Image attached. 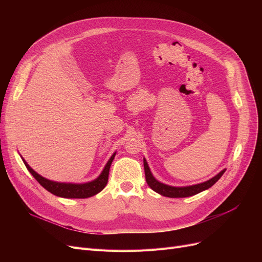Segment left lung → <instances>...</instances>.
Listing matches in <instances>:
<instances>
[{
	"mask_svg": "<svg viewBox=\"0 0 262 262\" xmlns=\"http://www.w3.org/2000/svg\"><path fill=\"white\" fill-rule=\"evenodd\" d=\"M143 164H144V172H145V181H146L147 185L150 187V189L157 192V193H159L163 196H167V198H188V196L195 195V194L200 193V192H202L204 190H207L210 187H212L226 171V169H223L214 177L210 178L209 181L201 183V184L192 185V186H185V187H174V186H169V185H166V184L160 183L159 181H157L156 178L153 176L152 172H150L149 167H148V164L145 159H143Z\"/></svg>",
	"mask_w": 262,
	"mask_h": 262,
	"instance_id": "1",
	"label": "left lung"
}]
</instances>
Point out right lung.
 I'll return each mask as SVG.
<instances>
[{
    "label": "right lung",
    "mask_w": 262,
    "mask_h": 262,
    "mask_svg": "<svg viewBox=\"0 0 262 262\" xmlns=\"http://www.w3.org/2000/svg\"><path fill=\"white\" fill-rule=\"evenodd\" d=\"M115 156H116V153H114L112 155V157L109 158V160L107 161L106 166L104 167V169H103L102 173L99 175V177H96L95 180H93L91 182L82 183V184L60 183V182H54V181L48 180V178L41 176L36 171H34L30 167V164L23 159L22 156H21V158L25 164V167L27 168V170H29L30 173L36 178V181L46 190L51 192L52 194L59 196V198H64V199H87V198L98 194L99 192H101L107 185L110 164H112Z\"/></svg>",
    "instance_id": "1"
}]
</instances>
